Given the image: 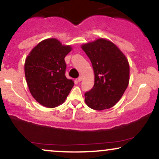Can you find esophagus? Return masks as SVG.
<instances>
[{
  "mask_svg": "<svg viewBox=\"0 0 159 159\" xmlns=\"http://www.w3.org/2000/svg\"><path fill=\"white\" fill-rule=\"evenodd\" d=\"M82 79H83V77H82V76H79V77L78 78V81H79V82L81 81Z\"/></svg>",
  "mask_w": 159,
  "mask_h": 159,
  "instance_id": "34e87169",
  "label": "esophagus"
}]
</instances>
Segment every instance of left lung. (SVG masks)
Returning a JSON list of instances; mask_svg holds the SVG:
<instances>
[{
  "label": "left lung",
  "mask_w": 159,
  "mask_h": 159,
  "mask_svg": "<svg viewBox=\"0 0 159 159\" xmlns=\"http://www.w3.org/2000/svg\"><path fill=\"white\" fill-rule=\"evenodd\" d=\"M90 59L95 75L93 89L84 94L85 103L95 110L114 106L124 95L129 81V65L125 55L106 38L81 45Z\"/></svg>",
  "instance_id": "8db88e82"
}]
</instances>
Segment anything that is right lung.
<instances>
[{"instance_id":"obj_1","label":"right lung","mask_w":159,"mask_h":159,"mask_svg":"<svg viewBox=\"0 0 159 159\" xmlns=\"http://www.w3.org/2000/svg\"><path fill=\"white\" fill-rule=\"evenodd\" d=\"M72 49L56 38L38 43L26 58L24 72L30 93L42 106L54 108L62 104L74 86L65 76L64 58Z\"/></svg>"}]
</instances>
